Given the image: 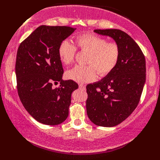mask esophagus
Returning <instances> with one entry per match:
<instances>
[{
    "instance_id": "34e87169",
    "label": "esophagus",
    "mask_w": 160,
    "mask_h": 160,
    "mask_svg": "<svg viewBox=\"0 0 160 160\" xmlns=\"http://www.w3.org/2000/svg\"><path fill=\"white\" fill-rule=\"evenodd\" d=\"M78 87H79V89H82V90H84L85 88H86L84 85H83V84H79L78 85Z\"/></svg>"
}]
</instances>
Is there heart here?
Returning a JSON list of instances; mask_svg holds the SVG:
<instances>
[{"label": "heart", "instance_id": "heart-1", "mask_svg": "<svg viewBox=\"0 0 160 160\" xmlns=\"http://www.w3.org/2000/svg\"><path fill=\"white\" fill-rule=\"evenodd\" d=\"M75 42L81 51L89 53L87 66H76L66 73V78L78 83L92 82L100 76H106L113 71L121 56L119 45L108 42L106 38L92 33L78 35ZM76 52L74 45L65 40L58 47L59 58L64 65L73 62Z\"/></svg>", "mask_w": 160, "mask_h": 160}]
</instances>
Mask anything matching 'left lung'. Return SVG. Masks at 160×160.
Segmentation results:
<instances>
[{
    "label": "left lung",
    "instance_id": "8db88e82",
    "mask_svg": "<svg viewBox=\"0 0 160 160\" xmlns=\"http://www.w3.org/2000/svg\"><path fill=\"white\" fill-rule=\"evenodd\" d=\"M119 45L121 56L113 71L101 81L88 84L87 113L100 127H114L125 120L140 101L146 82V60L141 48L126 32L117 29L95 30Z\"/></svg>",
    "mask_w": 160,
    "mask_h": 160
}]
</instances>
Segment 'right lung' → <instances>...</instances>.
Masks as SVG:
<instances>
[{
    "mask_svg": "<svg viewBox=\"0 0 160 160\" xmlns=\"http://www.w3.org/2000/svg\"><path fill=\"white\" fill-rule=\"evenodd\" d=\"M76 28L41 25L20 43L15 72L19 97L26 111L36 121L57 125L67 119L71 94L77 83L62 80L63 68L58 55L60 43ZM60 82V86L53 84Z\"/></svg>",
    "mask_w": 160,
    "mask_h": 160,
    "instance_id": "obj_1",
    "label": "right lung"
}]
</instances>
